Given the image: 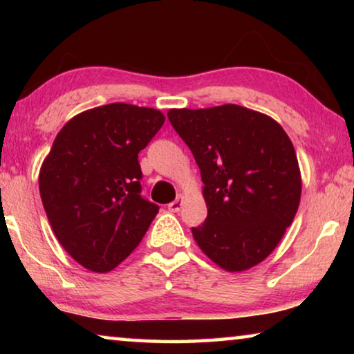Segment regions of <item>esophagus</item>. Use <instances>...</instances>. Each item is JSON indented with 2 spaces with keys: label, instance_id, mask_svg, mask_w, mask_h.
Returning <instances> with one entry per match:
<instances>
[{
  "label": "esophagus",
  "instance_id": "1",
  "mask_svg": "<svg viewBox=\"0 0 354 354\" xmlns=\"http://www.w3.org/2000/svg\"><path fill=\"white\" fill-rule=\"evenodd\" d=\"M181 206H183V200H181V198H176L175 201L169 203V211H171V212H178L179 209H181Z\"/></svg>",
  "mask_w": 354,
  "mask_h": 354
}]
</instances>
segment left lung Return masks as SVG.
Masks as SVG:
<instances>
[{"mask_svg":"<svg viewBox=\"0 0 354 354\" xmlns=\"http://www.w3.org/2000/svg\"><path fill=\"white\" fill-rule=\"evenodd\" d=\"M173 129L200 167L207 217L192 227L209 259L242 272L272 253L301 196L289 136L273 118L237 104L171 109Z\"/></svg>","mask_w":354,"mask_h":354,"instance_id":"left-lung-1","label":"left lung"}]
</instances>
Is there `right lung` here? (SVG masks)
<instances>
[{"label": "right lung", "mask_w": 354, "mask_h": 354, "mask_svg": "<svg viewBox=\"0 0 354 354\" xmlns=\"http://www.w3.org/2000/svg\"><path fill=\"white\" fill-rule=\"evenodd\" d=\"M165 117L156 109L112 103L70 120L40 169L46 217L65 251L106 273L133 253L159 206L142 195L139 153Z\"/></svg>", "instance_id": "1"}]
</instances>
